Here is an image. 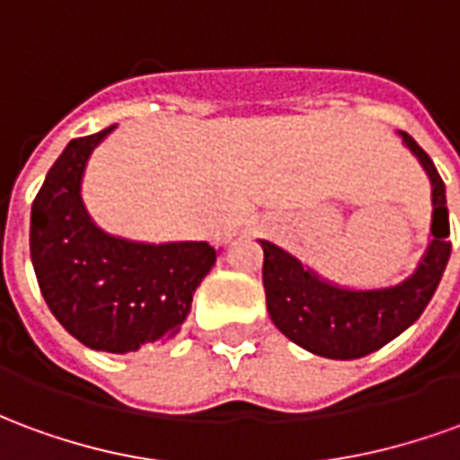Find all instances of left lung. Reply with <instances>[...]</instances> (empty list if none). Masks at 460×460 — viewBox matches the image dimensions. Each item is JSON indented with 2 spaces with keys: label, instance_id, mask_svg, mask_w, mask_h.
<instances>
[{
  "label": "left lung",
  "instance_id": "obj_1",
  "mask_svg": "<svg viewBox=\"0 0 460 460\" xmlns=\"http://www.w3.org/2000/svg\"><path fill=\"white\" fill-rule=\"evenodd\" d=\"M431 181V239L414 273L385 288H347L300 263L270 241L263 249V290L273 325L303 349L328 359H357L399 338L434 298L451 256L446 187L411 135L396 132Z\"/></svg>",
  "mask_w": 460,
  "mask_h": 460
}]
</instances>
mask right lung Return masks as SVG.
I'll list each match as a JSON object with an SVG mask.
<instances>
[{"instance_id":"obj_1","label":"right lung","mask_w":460,"mask_h":460,"mask_svg":"<svg viewBox=\"0 0 460 460\" xmlns=\"http://www.w3.org/2000/svg\"><path fill=\"white\" fill-rule=\"evenodd\" d=\"M115 130L66 145L31 204L29 249L54 318L101 352H137L177 335L219 251L207 241L145 243L103 231L85 209L84 174Z\"/></svg>"}]
</instances>
